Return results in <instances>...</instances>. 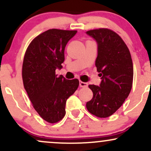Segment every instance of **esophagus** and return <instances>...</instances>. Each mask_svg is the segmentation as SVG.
<instances>
[{"label":"esophagus","mask_w":151,"mask_h":151,"mask_svg":"<svg viewBox=\"0 0 151 151\" xmlns=\"http://www.w3.org/2000/svg\"><path fill=\"white\" fill-rule=\"evenodd\" d=\"M79 86H80L81 87H87V86H88V83L83 82V81H79Z\"/></svg>","instance_id":"obj_1"}]
</instances>
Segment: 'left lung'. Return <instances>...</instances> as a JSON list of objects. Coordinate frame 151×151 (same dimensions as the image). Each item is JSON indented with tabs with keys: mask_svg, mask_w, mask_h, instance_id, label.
Returning a JSON list of instances; mask_svg holds the SVG:
<instances>
[{
	"mask_svg": "<svg viewBox=\"0 0 151 151\" xmlns=\"http://www.w3.org/2000/svg\"><path fill=\"white\" fill-rule=\"evenodd\" d=\"M86 34L97 42L95 65L101 82L100 86L89 85L93 98L86 106L93 115L106 118L120 108L131 92L133 79L132 59L126 43L114 31L99 28L87 31Z\"/></svg>",
	"mask_w": 151,
	"mask_h": 151,
	"instance_id": "obj_1",
	"label": "left lung"
}]
</instances>
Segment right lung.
Masks as SVG:
<instances>
[{"label":"right lung","instance_id":"right-lung-1","mask_svg":"<svg viewBox=\"0 0 151 151\" xmlns=\"http://www.w3.org/2000/svg\"><path fill=\"white\" fill-rule=\"evenodd\" d=\"M77 30L50 29L35 37L26 50L22 77L32 106L42 119L50 124L65 116L66 101L79 86L77 79L58 77L57 68L65 61L66 45Z\"/></svg>","mask_w":151,"mask_h":151}]
</instances>
